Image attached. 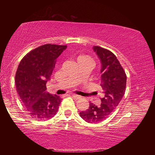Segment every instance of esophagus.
I'll return each mask as SVG.
<instances>
[{
  "label": "esophagus",
  "mask_w": 155,
  "mask_h": 155,
  "mask_svg": "<svg viewBox=\"0 0 155 155\" xmlns=\"http://www.w3.org/2000/svg\"><path fill=\"white\" fill-rule=\"evenodd\" d=\"M72 96L75 100H78V99H80L81 98L80 96L77 95V94H72Z\"/></svg>",
  "instance_id": "obj_1"
}]
</instances>
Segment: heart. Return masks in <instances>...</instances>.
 Listing matches in <instances>:
<instances>
[{"label":"heart","instance_id":"b5f03b06","mask_svg":"<svg viewBox=\"0 0 155 155\" xmlns=\"http://www.w3.org/2000/svg\"><path fill=\"white\" fill-rule=\"evenodd\" d=\"M77 61H90L93 64V60L90 56L86 55V54H81L77 57Z\"/></svg>","mask_w":155,"mask_h":155}]
</instances>
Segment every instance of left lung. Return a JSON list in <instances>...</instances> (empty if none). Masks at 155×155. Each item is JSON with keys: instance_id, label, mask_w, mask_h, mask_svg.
<instances>
[{"instance_id": "left-lung-1", "label": "left lung", "mask_w": 155, "mask_h": 155, "mask_svg": "<svg viewBox=\"0 0 155 155\" xmlns=\"http://www.w3.org/2000/svg\"><path fill=\"white\" fill-rule=\"evenodd\" d=\"M93 48L101 61V86L104 97L101 98V105L90 103L89 109L79 115L86 122L98 123L106 120L121 101L127 86V74L112 52L98 46Z\"/></svg>"}]
</instances>
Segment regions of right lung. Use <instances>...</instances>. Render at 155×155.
I'll list each match as a JSON object with an SVG mask.
<instances>
[{"instance_id": "obj_1", "label": "right lung", "mask_w": 155, "mask_h": 155, "mask_svg": "<svg viewBox=\"0 0 155 155\" xmlns=\"http://www.w3.org/2000/svg\"><path fill=\"white\" fill-rule=\"evenodd\" d=\"M66 48V45L44 44L31 51L18 65L15 87L31 117L46 120L58 111L61 98L46 92V83L55 66L56 59Z\"/></svg>"}]
</instances>
